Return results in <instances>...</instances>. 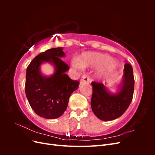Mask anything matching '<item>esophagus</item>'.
Here are the masks:
<instances>
[{"mask_svg": "<svg viewBox=\"0 0 155 155\" xmlns=\"http://www.w3.org/2000/svg\"><path fill=\"white\" fill-rule=\"evenodd\" d=\"M80 81H83V82H88L89 78L86 76V75H83V76L81 77Z\"/></svg>", "mask_w": 155, "mask_h": 155, "instance_id": "esophagus-1", "label": "esophagus"}]
</instances>
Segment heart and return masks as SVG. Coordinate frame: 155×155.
Segmentation results:
<instances>
[{
    "instance_id": "obj_1",
    "label": "heart",
    "mask_w": 155,
    "mask_h": 155,
    "mask_svg": "<svg viewBox=\"0 0 155 155\" xmlns=\"http://www.w3.org/2000/svg\"><path fill=\"white\" fill-rule=\"evenodd\" d=\"M114 59L107 55L96 52H87L79 56L78 60L74 59L72 65L78 69L87 67L102 68L101 71L98 73V77L100 78L109 76L116 71L117 66L112 63Z\"/></svg>"
}]
</instances>
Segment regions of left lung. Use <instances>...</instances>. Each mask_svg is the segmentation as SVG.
Returning a JSON list of instances; mask_svg holds the SVG:
<instances>
[{
	"label": "left lung",
	"instance_id": "1",
	"mask_svg": "<svg viewBox=\"0 0 155 155\" xmlns=\"http://www.w3.org/2000/svg\"><path fill=\"white\" fill-rule=\"evenodd\" d=\"M122 80L118 90L112 93L103 83L92 82V110L98 118L103 121H111L119 118L127 109L133 100L134 79L133 67L126 63Z\"/></svg>",
	"mask_w": 155,
	"mask_h": 155
}]
</instances>
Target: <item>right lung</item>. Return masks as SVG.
<instances>
[{"label": "right lung", "instance_id": "1", "mask_svg": "<svg viewBox=\"0 0 155 155\" xmlns=\"http://www.w3.org/2000/svg\"><path fill=\"white\" fill-rule=\"evenodd\" d=\"M62 47L41 52L33 59L26 69L25 92L29 104L35 113L46 119H55L66 110L72 93L79 83L70 79L66 72L69 67L61 60L65 57ZM48 62L54 72L46 77L41 72L40 65Z\"/></svg>", "mask_w": 155, "mask_h": 155}]
</instances>
